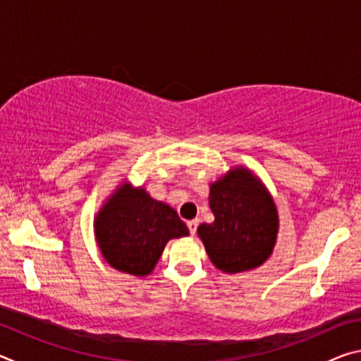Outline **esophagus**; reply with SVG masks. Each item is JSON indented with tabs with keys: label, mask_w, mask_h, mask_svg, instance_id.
Here are the masks:
<instances>
[{
	"label": "esophagus",
	"mask_w": 361,
	"mask_h": 361,
	"mask_svg": "<svg viewBox=\"0 0 361 361\" xmlns=\"http://www.w3.org/2000/svg\"><path fill=\"white\" fill-rule=\"evenodd\" d=\"M197 226H199V219H191V221H188V229L192 235L195 234V231H197Z\"/></svg>",
	"instance_id": "1"
}]
</instances>
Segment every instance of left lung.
Instances as JSON below:
<instances>
[{
  "label": "left lung",
  "instance_id": "obj_1",
  "mask_svg": "<svg viewBox=\"0 0 361 361\" xmlns=\"http://www.w3.org/2000/svg\"><path fill=\"white\" fill-rule=\"evenodd\" d=\"M215 221L202 223L197 235L219 271L237 274L261 266L271 256L279 213L264 185L245 167H234L210 185Z\"/></svg>",
  "mask_w": 361,
  "mask_h": 361
}]
</instances>
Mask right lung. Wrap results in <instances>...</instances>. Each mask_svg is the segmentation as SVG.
Returning a JSON list of instances; mask_svg holds the SVG:
<instances>
[{"label": "right lung", "mask_w": 361, "mask_h": 361, "mask_svg": "<svg viewBox=\"0 0 361 361\" xmlns=\"http://www.w3.org/2000/svg\"><path fill=\"white\" fill-rule=\"evenodd\" d=\"M95 239L116 271L148 276L170 239L189 235L172 207L154 200L143 188L122 183L97 213Z\"/></svg>", "instance_id": "1"}]
</instances>
